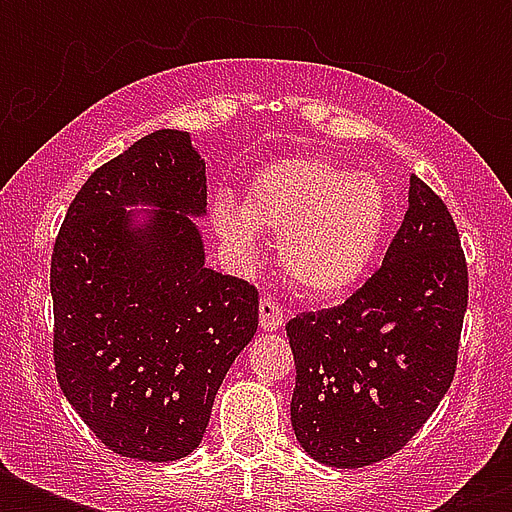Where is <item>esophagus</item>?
<instances>
[{
    "mask_svg": "<svg viewBox=\"0 0 512 512\" xmlns=\"http://www.w3.org/2000/svg\"><path fill=\"white\" fill-rule=\"evenodd\" d=\"M284 324V311L273 297H263L260 300V329L263 332H276Z\"/></svg>",
    "mask_w": 512,
    "mask_h": 512,
    "instance_id": "1",
    "label": "esophagus"
}]
</instances>
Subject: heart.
<instances>
[{
	"instance_id": "heart-1",
	"label": "heart",
	"mask_w": 512,
	"mask_h": 512,
	"mask_svg": "<svg viewBox=\"0 0 512 512\" xmlns=\"http://www.w3.org/2000/svg\"><path fill=\"white\" fill-rule=\"evenodd\" d=\"M209 217L225 247L252 260L257 236H279L281 271L311 300L353 289L372 265L390 217L388 188L377 175L350 172L327 156H287L255 175L244 204L217 196Z\"/></svg>"
}]
</instances>
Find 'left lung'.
<instances>
[{"mask_svg": "<svg viewBox=\"0 0 512 512\" xmlns=\"http://www.w3.org/2000/svg\"><path fill=\"white\" fill-rule=\"evenodd\" d=\"M468 263L449 209L417 175L385 260L342 305L289 319L292 428L313 460L366 468L404 449L457 372Z\"/></svg>", "mask_w": 512, "mask_h": 512, "instance_id": "8db88e82", "label": "left lung"}]
</instances>
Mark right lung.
Masks as SVG:
<instances>
[{"label": "right lung", "instance_id": "right-lung-1", "mask_svg": "<svg viewBox=\"0 0 512 512\" xmlns=\"http://www.w3.org/2000/svg\"><path fill=\"white\" fill-rule=\"evenodd\" d=\"M132 203L157 207L130 229ZM207 209L191 135L156 130L87 177L52 247V358L63 396L111 452L191 454L233 358L257 332V289L204 265Z\"/></svg>", "mask_w": 512, "mask_h": 512}]
</instances>
